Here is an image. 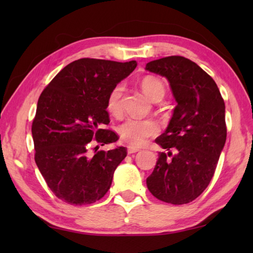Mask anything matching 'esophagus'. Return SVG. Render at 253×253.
Instances as JSON below:
<instances>
[{"instance_id":"34e87169","label":"esophagus","mask_w":253,"mask_h":253,"mask_svg":"<svg viewBox=\"0 0 253 253\" xmlns=\"http://www.w3.org/2000/svg\"><path fill=\"white\" fill-rule=\"evenodd\" d=\"M137 152H139V148L132 147V146H128L127 147V153L128 154H134V153H137Z\"/></svg>"}]
</instances>
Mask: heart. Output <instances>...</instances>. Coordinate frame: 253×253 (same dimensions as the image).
Returning a JSON list of instances; mask_svg holds the SVG:
<instances>
[{
	"instance_id": "obj_1",
	"label": "heart",
	"mask_w": 253,
	"mask_h": 253,
	"mask_svg": "<svg viewBox=\"0 0 253 253\" xmlns=\"http://www.w3.org/2000/svg\"><path fill=\"white\" fill-rule=\"evenodd\" d=\"M140 88H142L146 97L154 102L162 100L165 95L164 84L161 80L154 78V77H145L140 81ZM124 90H125V85L119 83L111 88L108 96H107L106 108L113 116L117 117L122 114V98ZM158 130H160L158 125L151 119L140 121V119L127 118L126 121H124L117 127V131L121 139L124 143L132 147L143 146L148 138L157 134Z\"/></svg>"
}]
</instances>
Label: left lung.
Segmentation results:
<instances>
[{"instance_id": "1", "label": "left lung", "mask_w": 253, "mask_h": 253, "mask_svg": "<svg viewBox=\"0 0 253 253\" xmlns=\"http://www.w3.org/2000/svg\"><path fill=\"white\" fill-rule=\"evenodd\" d=\"M145 69L169 80L177 102L168 128L155 139L169 153L158 154L147 187L163 202L190 203L211 182L224 147V100L215 81L190 59L170 55Z\"/></svg>"}]
</instances>
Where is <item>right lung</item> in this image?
Returning a JSON list of instances; mask_svg holds the SVG:
<instances>
[{
  "mask_svg": "<svg viewBox=\"0 0 253 253\" xmlns=\"http://www.w3.org/2000/svg\"><path fill=\"white\" fill-rule=\"evenodd\" d=\"M136 66L135 60L79 59L63 68L42 91L32 123L34 160L50 190L63 202L91 204L110 188L127 149L91 155L89 148L93 140L101 146L118 140L113 130L99 128L109 124L107 96Z\"/></svg>",
  "mask_w": 253,
  "mask_h": 253,
  "instance_id": "obj_1",
  "label": "right lung"
}]
</instances>
